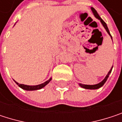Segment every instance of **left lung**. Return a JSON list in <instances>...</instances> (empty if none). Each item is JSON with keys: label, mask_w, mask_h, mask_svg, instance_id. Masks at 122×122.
<instances>
[{"label": "left lung", "mask_w": 122, "mask_h": 122, "mask_svg": "<svg viewBox=\"0 0 122 122\" xmlns=\"http://www.w3.org/2000/svg\"><path fill=\"white\" fill-rule=\"evenodd\" d=\"M91 10H92V13H93L94 16H95L96 18H97L98 20H100V22H101L102 25H103V27H105V29L106 30L107 32L108 33V35L110 36L111 39H112V37L111 35H110V31H109L108 27H107V24H106V23L104 22V20H103L100 17V15H98V13H97V12L95 10V8H92V7H91ZM112 68H113V66H112L111 69L110 70V71L108 72V73L107 74V76H105V78H104V79H103L100 83H97V84H95V85H84V84H82V83H79V85H80L81 87H83V88H85V89H89V90H96V89H98V88L101 87L102 85L105 83V82L107 81V78H108V77H109L110 74L111 73V72H112Z\"/></svg>", "instance_id": "8db88e82"}]
</instances>
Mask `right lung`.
Instances as JSON below:
<instances>
[{
    "label": "right lung",
    "mask_w": 122,
    "mask_h": 122,
    "mask_svg": "<svg viewBox=\"0 0 122 122\" xmlns=\"http://www.w3.org/2000/svg\"><path fill=\"white\" fill-rule=\"evenodd\" d=\"M51 81V78H50L48 81H46V82L41 83V84H39V85H24V84H20L18 83L17 82H16L15 81H14L15 82V83L17 85H18L20 87H21L22 89L25 90H40L41 88H43L44 87H45L46 85H47L50 81Z\"/></svg>",
    "instance_id": "add662e5"
}]
</instances>
